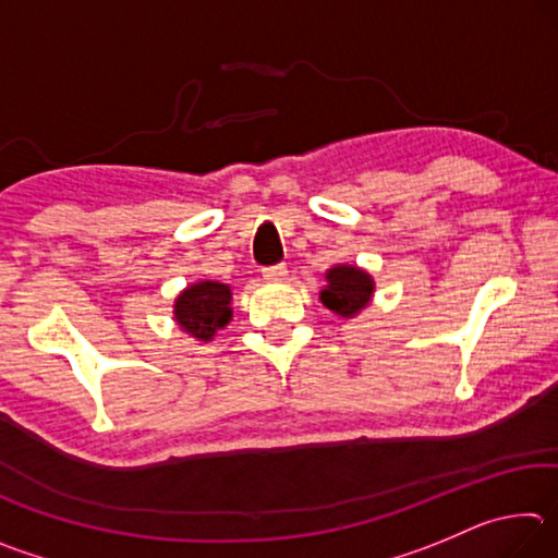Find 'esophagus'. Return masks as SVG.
<instances>
[{"label": "esophagus", "instance_id": "1", "mask_svg": "<svg viewBox=\"0 0 558 558\" xmlns=\"http://www.w3.org/2000/svg\"><path fill=\"white\" fill-rule=\"evenodd\" d=\"M286 276H288L286 263H276V266L263 268V278L266 280H286Z\"/></svg>", "mask_w": 558, "mask_h": 558}]
</instances>
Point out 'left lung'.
<instances>
[{"label":"left lung","mask_w":558,"mask_h":558,"mask_svg":"<svg viewBox=\"0 0 558 558\" xmlns=\"http://www.w3.org/2000/svg\"><path fill=\"white\" fill-rule=\"evenodd\" d=\"M329 286L323 290V302L332 313L352 317L369 302L374 282L364 270L352 266H339L327 272Z\"/></svg>","instance_id":"left-lung-1"}]
</instances>
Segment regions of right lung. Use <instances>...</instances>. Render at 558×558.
<instances>
[{
    "label": "right lung",
    "instance_id": "add662e5",
    "mask_svg": "<svg viewBox=\"0 0 558 558\" xmlns=\"http://www.w3.org/2000/svg\"><path fill=\"white\" fill-rule=\"evenodd\" d=\"M231 290L223 282L202 280L177 298L174 317L184 332L209 342L216 329L231 319Z\"/></svg>",
    "mask_w": 558,
    "mask_h": 558
}]
</instances>
